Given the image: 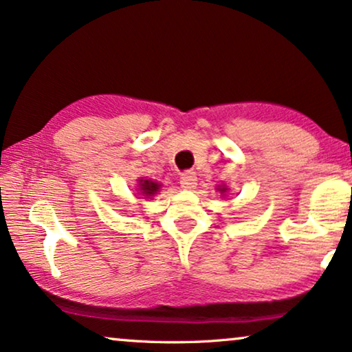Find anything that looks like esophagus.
<instances>
[{
  "label": "esophagus",
  "mask_w": 352,
  "mask_h": 352,
  "mask_svg": "<svg viewBox=\"0 0 352 352\" xmlns=\"http://www.w3.org/2000/svg\"><path fill=\"white\" fill-rule=\"evenodd\" d=\"M179 184H181L182 189L192 190V189H195V186H197V176H195L194 171L182 173L181 179H179Z\"/></svg>",
  "instance_id": "obj_1"
}]
</instances>
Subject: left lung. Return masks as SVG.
<instances>
[{
	"mask_svg": "<svg viewBox=\"0 0 352 352\" xmlns=\"http://www.w3.org/2000/svg\"><path fill=\"white\" fill-rule=\"evenodd\" d=\"M220 190H223V192H225V187H223V189H220Z\"/></svg>",
	"mask_w": 352,
	"mask_h": 352,
	"instance_id": "1",
	"label": "left lung"
}]
</instances>
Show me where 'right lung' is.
I'll return each mask as SVG.
<instances>
[{
	"label": "right lung",
	"mask_w": 352,
	"mask_h": 352,
	"mask_svg": "<svg viewBox=\"0 0 352 352\" xmlns=\"http://www.w3.org/2000/svg\"><path fill=\"white\" fill-rule=\"evenodd\" d=\"M140 192H142L145 197H152L153 194H157V190L160 189V186L157 182L150 181V179H140Z\"/></svg>",
	"instance_id": "obj_1"
}]
</instances>
